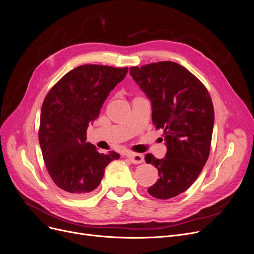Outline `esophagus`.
I'll use <instances>...</instances> for the list:
<instances>
[{
    "instance_id": "34e87169",
    "label": "esophagus",
    "mask_w": 254,
    "mask_h": 254,
    "mask_svg": "<svg viewBox=\"0 0 254 254\" xmlns=\"http://www.w3.org/2000/svg\"><path fill=\"white\" fill-rule=\"evenodd\" d=\"M127 158L133 164H141L144 162V157L142 154H139V153H128Z\"/></svg>"
}]
</instances>
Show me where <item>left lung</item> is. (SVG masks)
Segmentation results:
<instances>
[{
	"label": "left lung",
	"mask_w": 254,
	"mask_h": 254,
	"mask_svg": "<svg viewBox=\"0 0 254 254\" xmlns=\"http://www.w3.org/2000/svg\"><path fill=\"white\" fill-rule=\"evenodd\" d=\"M130 75L151 103V119L164 129V159L145 155L159 171V180L147 191L169 199L186 191L199 176L210 149L213 106L205 86L178 63L164 61L131 67Z\"/></svg>",
	"instance_id": "8db88e82"
}]
</instances>
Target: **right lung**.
<instances>
[{"instance_id":"obj_1","label":"right lung","mask_w":254,"mask_h":254,"mask_svg":"<svg viewBox=\"0 0 254 254\" xmlns=\"http://www.w3.org/2000/svg\"><path fill=\"white\" fill-rule=\"evenodd\" d=\"M127 72V67L82 65L64 75L46 96L38 140L51 178L71 196L93 191L106 167L120 158L115 151L100 153L86 142V131Z\"/></svg>"}]
</instances>
